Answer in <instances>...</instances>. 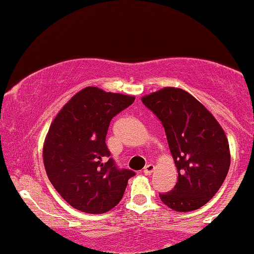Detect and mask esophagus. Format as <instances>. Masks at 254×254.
I'll list each match as a JSON object with an SVG mask.
<instances>
[{"label":"esophagus","instance_id":"1","mask_svg":"<svg viewBox=\"0 0 254 254\" xmlns=\"http://www.w3.org/2000/svg\"><path fill=\"white\" fill-rule=\"evenodd\" d=\"M154 169H155L154 165H153V164H147V165H145L144 170H143V173H144L145 175H150L153 172H154Z\"/></svg>","mask_w":254,"mask_h":254}]
</instances>
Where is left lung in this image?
<instances>
[{
  "label": "left lung",
  "mask_w": 254,
  "mask_h": 254,
  "mask_svg": "<svg viewBox=\"0 0 254 254\" xmlns=\"http://www.w3.org/2000/svg\"><path fill=\"white\" fill-rule=\"evenodd\" d=\"M160 120L178 169V182L159 194L163 204L178 212L194 211L212 199L222 185L231 154L227 137L211 112L179 87H163L142 97Z\"/></svg>",
  "instance_id": "obj_1"
}]
</instances>
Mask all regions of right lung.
Returning <instances> with one entry per match:
<instances>
[{
  "instance_id": "right-lung-1",
  "label": "right lung",
  "mask_w": 254,
  "mask_h": 254,
  "mask_svg": "<svg viewBox=\"0 0 254 254\" xmlns=\"http://www.w3.org/2000/svg\"><path fill=\"white\" fill-rule=\"evenodd\" d=\"M134 96L87 86L58 112L43 144V162L53 187L74 209L105 213L121 201L134 172L117 169L106 134L112 117Z\"/></svg>"
}]
</instances>
